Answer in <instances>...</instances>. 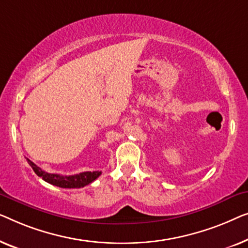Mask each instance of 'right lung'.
Wrapping results in <instances>:
<instances>
[{"mask_svg": "<svg viewBox=\"0 0 248 248\" xmlns=\"http://www.w3.org/2000/svg\"><path fill=\"white\" fill-rule=\"evenodd\" d=\"M27 160L28 164L32 167L34 173L38 176L41 177L44 181H46V182L53 184V186L64 187V189H78V187H83L90 183H92L94 180H96L101 175V172H99V170H95V172H83L68 176L47 173L44 170H41L39 166H37L36 164L31 162L29 158H27Z\"/></svg>", "mask_w": 248, "mask_h": 248, "instance_id": "1", "label": "right lung"}]
</instances>
